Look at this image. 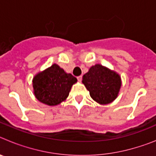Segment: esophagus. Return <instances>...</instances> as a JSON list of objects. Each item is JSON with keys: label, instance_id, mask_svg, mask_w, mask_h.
I'll return each mask as SVG.
<instances>
[{"label": "esophagus", "instance_id": "1", "mask_svg": "<svg viewBox=\"0 0 156 156\" xmlns=\"http://www.w3.org/2000/svg\"><path fill=\"white\" fill-rule=\"evenodd\" d=\"M77 80H78V81L82 80V76H77Z\"/></svg>", "mask_w": 156, "mask_h": 156}]
</instances>
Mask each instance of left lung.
Returning a JSON list of instances; mask_svg holds the SVG:
<instances>
[{
  "mask_svg": "<svg viewBox=\"0 0 156 156\" xmlns=\"http://www.w3.org/2000/svg\"><path fill=\"white\" fill-rule=\"evenodd\" d=\"M82 82L92 99L100 105L112 102L119 94L122 84L119 74L100 64L91 66L83 76Z\"/></svg>",
  "mask_w": 156,
  "mask_h": 156,
  "instance_id": "obj_1",
  "label": "left lung"
}]
</instances>
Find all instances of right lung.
<instances>
[{
    "label": "right lung",
    "mask_w": 156,
    "mask_h": 156,
    "mask_svg": "<svg viewBox=\"0 0 156 156\" xmlns=\"http://www.w3.org/2000/svg\"><path fill=\"white\" fill-rule=\"evenodd\" d=\"M76 82L75 76L66 73L57 64H53L34 77V93L41 102L57 105L68 98L72 86Z\"/></svg>",
    "instance_id": "add662e5"
}]
</instances>
